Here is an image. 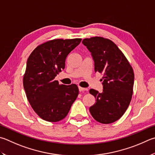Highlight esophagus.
I'll use <instances>...</instances> for the list:
<instances>
[{"instance_id":"1","label":"esophagus","mask_w":155,"mask_h":155,"mask_svg":"<svg viewBox=\"0 0 155 155\" xmlns=\"http://www.w3.org/2000/svg\"><path fill=\"white\" fill-rule=\"evenodd\" d=\"M78 89H79L80 91H87V88H83V87H78Z\"/></svg>"}]
</instances>
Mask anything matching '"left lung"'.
Instances as JSON below:
<instances>
[{"label":"left lung","mask_w":155,"mask_h":155,"mask_svg":"<svg viewBox=\"0 0 155 155\" xmlns=\"http://www.w3.org/2000/svg\"><path fill=\"white\" fill-rule=\"evenodd\" d=\"M83 44L91 52L95 72L102 73L103 91L91 89L96 102L89 108L99 123L108 124L119 120L130 104L134 73L125 56L112 41L103 37L85 38Z\"/></svg>","instance_id":"left-lung-1"}]
</instances>
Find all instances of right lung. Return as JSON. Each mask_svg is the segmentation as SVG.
I'll use <instances>...</instances> for the list:
<instances>
[{
	"mask_svg": "<svg viewBox=\"0 0 155 155\" xmlns=\"http://www.w3.org/2000/svg\"><path fill=\"white\" fill-rule=\"evenodd\" d=\"M81 38L54 39L38 45L27 61L23 84L34 110L41 119L58 122L66 117L78 95L77 85H60L54 78Z\"/></svg>",
	"mask_w": 155,
	"mask_h": 155,
	"instance_id": "obj_1",
	"label": "right lung"
}]
</instances>
